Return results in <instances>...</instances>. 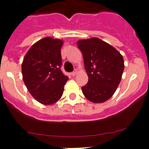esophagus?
Returning a JSON list of instances; mask_svg holds the SVG:
<instances>
[{
    "mask_svg": "<svg viewBox=\"0 0 149 149\" xmlns=\"http://www.w3.org/2000/svg\"><path fill=\"white\" fill-rule=\"evenodd\" d=\"M77 70H75V71H74L73 72H72V74H72V76H75L76 74H77Z\"/></svg>",
    "mask_w": 149,
    "mask_h": 149,
    "instance_id": "esophagus-1",
    "label": "esophagus"
}]
</instances>
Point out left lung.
Segmentation results:
<instances>
[{
	"label": "left lung",
	"mask_w": 149,
	"mask_h": 149,
	"mask_svg": "<svg viewBox=\"0 0 149 149\" xmlns=\"http://www.w3.org/2000/svg\"><path fill=\"white\" fill-rule=\"evenodd\" d=\"M77 47L82 52L88 83L82 92L93 103H103L113 95L122 80L125 65L122 55L114 47L96 37L81 39Z\"/></svg>",
	"instance_id": "1"
}]
</instances>
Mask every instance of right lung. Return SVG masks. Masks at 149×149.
I'll use <instances>...</instances> for the list:
<instances>
[{"label": "right lung", "mask_w": 149, "mask_h": 149, "mask_svg": "<svg viewBox=\"0 0 149 149\" xmlns=\"http://www.w3.org/2000/svg\"><path fill=\"white\" fill-rule=\"evenodd\" d=\"M63 45L62 39L45 37L34 43L24 57V83L31 95L42 104L57 102L68 80L60 70Z\"/></svg>", "instance_id": "obj_1"}]
</instances>
